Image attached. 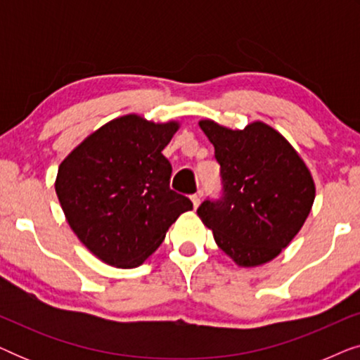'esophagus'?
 Listing matches in <instances>:
<instances>
[{"label": "esophagus", "mask_w": 360, "mask_h": 360, "mask_svg": "<svg viewBox=\"0 0 360 360\" xmlns=\"http://www.w3.org/2000/svg\"><path fill=\"white\" fill-rule=\"evenodd\" d=\"M200 196H201V193H196V195H191V196H190L191 203H193V208H195V210L200 206Z\"/></svg>", "instance_id": "1"}]
</instances>
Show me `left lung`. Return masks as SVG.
<instances>
[{
	"label": "left lung",
	"mask_w": 360,
	"mask_h": 360,
	"mask_svg": "<svg viewBox=\"0 0 360 360\" xmlns=\"http://www.w3.org/2000/svg\"><path fill=\"white\" fill-rule=\"evenodd\" d=\"M221 165L223 195L198 213L216 244L239 267L267 264L292 243L314 201V181L302 157L265 122L229 129L200 121Z\"/></svg>",
	"instance_id": "8db88e82"
}]
</instances>
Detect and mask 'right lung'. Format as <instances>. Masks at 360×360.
<instances>
[{
  "label": "right lung",
  "mask_w": 360,
  "mask_h": 360,
  "mask_svg": "<svg viewBox=\"0 0 360 360\" xmlns=\"http://www.w3.org/2000/svg\"><path fill=\"white\" fill-rule=\"evenodd\" d=\"M179 127L137 115L116 117L58 167L56 193L67 223L105 264L141 265L176 218L193 210L186 196L170 190L172 165L162 154Z\"/></svg>",
  "instance_id": "add662e5"
}]
</instances>
